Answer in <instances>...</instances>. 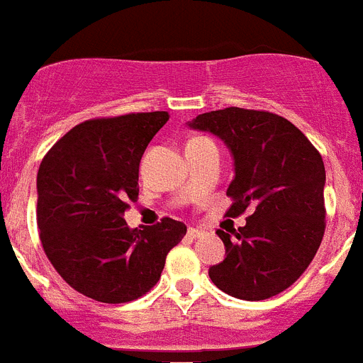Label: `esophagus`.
Instances as JSON below:
<instances>
[{
    "mask_svg": "<svg viewBox=\"0 0 363 363\" xmlns=\"http://www.w3.org/2000/svg\"><path fill=\"white\" fill-rule=\"evenodd\" d=\"M201 234H203L201 228H196V227L188 228V236H190V238H197V236H201Z\"/></svg>",
    "mask_w": 363,
    "mask_h": 363,
    "instance_id": "esophagus-1",
    "label": "esophagus"
}]
</instances>
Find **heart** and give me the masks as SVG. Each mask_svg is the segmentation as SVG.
<instances>
[{"label":"heart","mask_w":363,"mask_h":363,"mask_svg":"<svg viewBox=\"0 0 363 363\" xmlns=\"http://www.w3.org/2000/svg\"><path fill=\"white\" fill-rule=\"evenodd\" d=\"M206 142H210V140L208 138H194V140H190L188 144H206Z\"/></svg>","instance_id":"b5f03b06"}]
</instances>
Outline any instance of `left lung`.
Wrapping results in <instances>:
<instances>
[{"mask_svg": "<svg viewBox=\"0 0 363 363\" xmlns=\"http://www.w3.org/2000/svg\"><path fill=\"white\" fill-rule=\"evenodd\" d=\"M188 127L223 140L234 162L228 218L247 208L245 225L218 230L225 260L208 269L219 290L243 301L290 288L315 257L325 234V166L318 149L282 116L228 106Z\"/></svg>", "mask_w": 363, "mask_h": 363, "instance_id": "obj_1", "label": "left lung"}]
</instances>
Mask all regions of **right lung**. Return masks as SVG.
I'll return each instance as SVG.
<instances>
[{
  "mask_svg": "<svg viewBox=\"0 0 363 363\" xmlns=\"http://www.w3.org/2000/svg\"><path fill=\"white\" fill-rule=\"evenodd\" d=\"M167 112L90 120L48 151L36 175V221L45 255L73 290L99 303H129L158 282L186 225L164 218L129 228L138 167Z\"/></svg>",
  "mask_w": 363,
  "mask_h": 363,
  "instance_id": "obj_1",
  "label": "right lung"
}]
</instances>
